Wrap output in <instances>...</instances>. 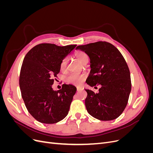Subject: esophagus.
Masks as SVG:
<instances>
[{
    "instance_id": "obj_1",
    "label": "esophagus",
    "mask_w": 153,
    "mask_h": 153,
    "mask_svg": "<svg viewBox=\"0 0 153 153\" xmlns=\"http://www.w3.org/2000/svg\"><path fill=\"white\" fill-rule=\"evenodd\" d=\"M76 90H77V91H80L82 90V88L81 87H76Z\"/></svg>"
}]
</instances>
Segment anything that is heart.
<instances>
[{"label": "heart", "instance_id": "obj_1", "mask_svg": "<svg viewBox=\"0 0 153 153\" xmlns=\"http://www.w3.org/2000/svg\"><path fill=\"white\" fill-rule=\"evenodd\" d=\"M75 57L76 58L78 61L80 62L82 64H87L88 62V58L87 55L84 52H78L75 54ZM68 62V59L67 57L64 58L62 61L61 62V69L62 70L66 69L67 67V64ZM86 76L84 74H71V75H69L66 78V82L68 84H71L76 85H80L85 80Z\"/></svg>", "mask_w": 153, "mask_h": 153}]
</instances>
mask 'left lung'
<instances>
[{"label": "left lung", "instance_id": "left-lung-1", "mask_svg": "<svg viewBox=\"0 0 153 153\" xmlns=\"http://www.w3.org/2000/svg\"><path fill=\"white\" fill-rule=\"evenodd\" d=\"M90 59V75L86 80L91 87L101 85L98 93L85 89L86 109L101 121L117 118L128 103L131 89L130 72L119 50L105 41L78 46Z\"/></svg>", "mask_w": 153, "mask_h": 153}]
</instances>
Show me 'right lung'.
I'll return each instance as SVG.
<instances>
[{
    "label": "right lung",
    "mask_w": 153,
    "mask_h": 153,
    "mask_svg": "<svg viewBox=\"0 0 153 153\" xmlns=\"http://www.w3.org/2000/svg\"><path fill=\"white\" fill-rule=\"evenodd\" d=\"M76 47H59L43 43L35 46L23 61L20 75L22 98L30 115L44 124H54L66 117L76 88L63 84L54 91V76L60 72L61 62Z\"/></svg>",
    "instance_id": "add662e5"
}]
</instances>
